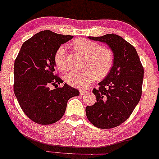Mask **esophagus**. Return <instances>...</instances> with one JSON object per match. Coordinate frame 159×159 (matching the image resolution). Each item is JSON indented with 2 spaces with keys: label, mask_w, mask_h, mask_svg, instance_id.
<instances>
[{
  "label": "esophagus",
  "mask_w": 159,
  "mask_h": 159,
  "mask_svg": "<svg viewBox=\"0 0 159 159\" xmlns=\"http://www.w3.org/2000/svg\"><path fill=\"white\" fill-rule=\"evenodd\" d=\"M87 93V91L83 90H80V94L81 95H85Z\"/></svg>",
  "instance_id": "obj_1"
}]
</instances>
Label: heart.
Returning <instances> with one entry per match:
<instances>
[{"mask_svg": "<svg viewBox=\"0 0 159 159\" xmlns=\"http://www.w3.org/2000/svg\"><path fill=\"white\" fill-rule=\"evenodd\" d=\"M75 50L85 55L83 69L74 70L66 76V81L69 84L75 87L84 88L96 78H103L110 72L114 66V54L110 48L99 46L95 42L80 38L75 40L72 44ZM55 64L62 72L69 69L67 61L66 48L62 45L57 51L54 57Z\"/></svg>", "mask_w": 159, "mask_h": 159, "instance_id": "obj_1", "label": "heart"}]
</instances>
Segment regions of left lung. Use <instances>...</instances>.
I'll list each match as a JSON object with an SVG mask.
<instances>
[{
    "label": "left lung",
    "mask_w": 159,
    "mask_h": 159,
    "mask_svg": "<svg viewBox=\"0 0 159 159\" xmlns=\"http://www.w3.org/2000/svg\"><path fill=\"white\" fill-rule=\"evenodd\" d=\"M88 38L106 43L114 53V61L98 88L93 90L97 102L86 107V115L96 127L112 129L124 123L139 102L143 67L134 47L121 36L108 34Z\"/></svg>",
    "instance_id": "1"
}]
</instances>
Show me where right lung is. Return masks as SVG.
I'll use <instances>...</instances> for the list:
<instances>
[{"label": "right lung", "mask_w": 159, "mask_h": 159, "mask_svg": "<svg viewBox=\"0 0 159 159\" xmlns=\"http://www.w3.org/2000/svg\"><path fill=\"white\" fill-rule=\"evenodd\" d=\"M73 36L43 30L23 43L14 64V93L23 112L41 125L57 122L64 114L67 102L78 96L77 89L64 84L51 90L50 85L63 83L54 74V57L61 44ZM58 87V86H57Z\"/></svg>", "instance_id": "right-lung-1"}]
</instances>
